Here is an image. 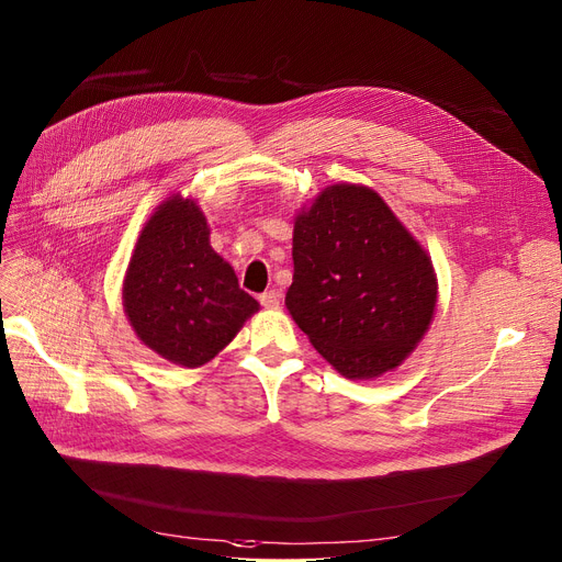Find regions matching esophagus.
Here are the masks:
<instances>
[{
  "label": "esophagus",
  "mask_w": 562,
  "mask_h": 562,
  "mask_svg": "<svg viewBox=\"0 0 562 562\" xmlns=\"http://www.w3.org/2000/svg\"><path fill=\"white\" fill-rule=\"evenodd\" d=\"M259 303H261L266 310H278V307H280V294H278L276 289L266 291V294L259 296Z\"/></svg>",
  "instance_id": "obj_1"
}]
</instances>
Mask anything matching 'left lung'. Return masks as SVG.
I'll return each instance as SVG.
<instances>
[{
  "label": "left lung",
  "instance_id": "left-lung-1",
  "mask_svg": "<svg viewBox=\"0 0 562 562\" xmlns=\"http://www.w3.org/2000/svg\"><path fill=\"white\" fill-rule=\"evenodd\" d=\"M291 257L284 305L341 376L397 370L429 330L438 301L431 257L376 190L324 188L294 217Z\"/></svg>",
  "mask_w": 562,
  "mask_h": 562
}]
</instances>
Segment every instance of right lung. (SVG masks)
Masks as SVG:
<instances>
[{
  "instance_id": "add662e5",
  "label": "right lung",
  "mask_w": 562,
  "mask_h": 562,
  "mask_svg": "<svg viewBox=\"0 0 562 562\" xmlns=\"http://www.w3.org/2000/svg\"><path fill=\"white\" fill-rule=\"evenodd\" d=\"M121 303L142 345L181 368L213 360L259 312L229 261L211 248L204 211L181 192L144 223Z\"/></svg>"
}]
</instances>
